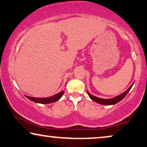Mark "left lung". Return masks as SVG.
<instances>
[{
  "label": "left lung",
  "instance_id": "8db88e82",
  "mask_svg": "<svg viewBox=\"0 0 147 147\" xmlns=\"http://www.w3.org/2000/svg\"><path fill=\"white\" fill-rule=\"evenodd\" d=\"M134 84V83H133ZM133 84L131 85V86L125 92H124L123 93L121 94L116 96L115 98H110V99H103V98H98V97H96V96L92 95L90 94L87 91V93L88 94L89 97L90 98V99L92 100H93L94 102H95L96 103H98V104H102V105H108V106H109V105H113V104H115L118 103L119 102L121 101L122 100L123 98L125 97V96L131 90V88H132Z\"/></svg>",
  "mask_w": 147,
  "mask_h": 147
}]
</instances>
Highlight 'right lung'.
Masks as SVG:
<instances>
[{"label":"right lung","instance_id":"obj_1","mask_svg":"<svg viewBox=\"0 0 147 147\" xmlns=\"http://www.w3.org/2000/svg\"><path fill=\"white\" fill-rule=\"evenodd\" d=\"M65 90H63L59 92L57 94H55L52 96L47 98H34V97H30V96H26V98L28 99L32 100V102L39 103V104H51V103L55 102L60 99L62 97L63 94H64Z\"/></svg>","mask_w":147,"mask_h":147}]
</instances>
